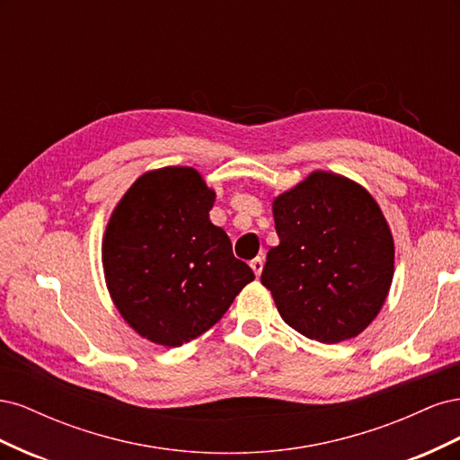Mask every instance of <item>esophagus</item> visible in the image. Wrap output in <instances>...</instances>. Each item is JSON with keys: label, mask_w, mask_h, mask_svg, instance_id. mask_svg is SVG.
Returning <instances> with one entry per match:
<instances>
[{"label": "esophagus", "mask_w": 460, "mask_h": 460, "mask_svg": "<svg viewBox=\"0 0 460 460\" xmlns=\"http://www.w3.org/2000/svg\"><path fill=\"white\" fill-rule=\"evenodd\" d=\"M249 264H252V269H253L255 276H261V272H262V259H261V257H255Z\"/></svg>", "instance_id": "1"}]
</instances>
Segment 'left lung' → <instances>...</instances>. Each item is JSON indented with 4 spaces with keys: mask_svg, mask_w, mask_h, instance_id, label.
Here are the masks:
<instances>
[{
    "mask_svg": "<svg viewBox=\"0 0 460 460\" xmlns=\"http://www.w3.org/2000/svg\"><path fill=\"white\" fill-rule=\"evenodd\" d=\"M280 243L261 282L284 323L320 343L357 338L384 307L395 245L380 205L360 184L314 171L272 199Z\"/></svg>",
    "mask_w": 460,
    "mask_h": 460,
    "instance_id": "8db88e82",
    "label": "left lung"
}]
</instances>
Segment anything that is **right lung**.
<instances>
[{"instance_id":"right-lung-1","label":"right lung","mask_w":460,"mask_h":460,"mask_svg":"<svg viewBox=\"0 0 460 460\" xmlns=\"http://www.w3.org/2000/svg\"><path fill=\"white\" fill-rule=\"evenodd\" d=\"M217 193L191 166L144 172L111 213L102 243L105 284L142 338L180 347L201 336L253 282L208 211Z\"/></svg>"}]
</instances>
